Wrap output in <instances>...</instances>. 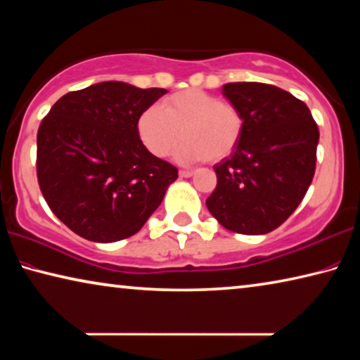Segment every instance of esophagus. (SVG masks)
Instances as JSON below:
<instances>
[{"instance_id":"obj_1","label":"esophagus","mask_w":360,"mask_h":360,"mask_svg":"<svg viewBox=\"0 0 360 360\" xmlns=\"http://www.w3.org/2000/svg\"><path fill=\"white\" fill-rule=\"evenodd\" d=\"M193 173H195V171H193V169H181L179 171V176H181V178H191Z\"/></svg>"}]
</instances>
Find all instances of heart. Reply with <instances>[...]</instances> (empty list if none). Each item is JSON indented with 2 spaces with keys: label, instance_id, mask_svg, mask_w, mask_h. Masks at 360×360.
<instances>
[{
  "label": "heart",
  "instance_id": "heart-1",
  "mask_svg": "<svg viewBox=\"0 0 360 360\" xmlns=\"http://www.w3.org/2000/svg\"><path fill=\"white\" fill-rule=\"evenodd\" d=\"M245 120L237 105L203 89H184L162 104L147 107L138 118V134L152 155L167 157L179 136L181 162H219L231 155L242 138Z\"/></svg>",
  "mask_w": 360,
  "mask_h": 360
}]
</instances>
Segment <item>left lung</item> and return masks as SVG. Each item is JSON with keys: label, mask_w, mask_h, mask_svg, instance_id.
<instances>
[{"label": "left lung", "mask_w": 360, "mask_h": 360, "mask_svg": "<svg viewBox=\"0 0 360 360\" xmlns=\"http://www.w3.org/2000/svg\"><path fill=\"white\" fill-rule=\"evenodd\" d=\"M222 94L245 124L232 155L214 165L207 207L226 229L261 236L283 224L309 189L319 128L303 101L272 84L227 83Z\"/></svg>", "instance_id": "left-lung-1"}]
</instances>
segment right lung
Masks as SVG:
<instances>
[{
  "instance_id": "add662e5",
  "label": "right lung",
  "mask_w": 360,
  "mask_h": 360,
  "mask_svg": "<svg viewBox=\"0 0 360 360\" xmlns=\"http://www.w3.org/2000/svg\"><path fill=\"white\" fill-rule=\"evenodd\" d=\"M168 93L104 82L51 107L37 136L44 200L68 229L91 242L134 236L162 203L178 168L146 149L138 118Z\"/></svg>"
}]
</instances>
